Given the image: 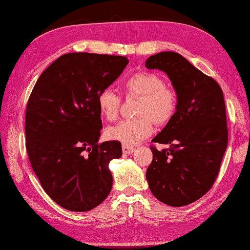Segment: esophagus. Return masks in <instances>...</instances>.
<instances>
[{
	"label": "esophagus",
	"mask_w": 250,
	"mask_h": 250,
	"mask_svg": "<svg viewBox=\"0 0 250 250\" xmlns=\"http://www.w3.org/2000/svg\"><path fill=\"white\" fill-rule=\"evenodd\" d=\"M122 151L124 154H132L134 151H135V148L134 147H130V146H127V145H123L122 146Z\"/></svg>",
	"instance_id": "1"
}]
</instances>
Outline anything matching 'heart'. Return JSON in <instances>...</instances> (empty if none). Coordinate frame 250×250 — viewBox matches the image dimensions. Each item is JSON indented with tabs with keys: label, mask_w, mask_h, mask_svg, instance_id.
<instances>
[{
	"label": "heart",
	"mask_w": 250,
	"mask_h": 250,
	"mask_svg": "<svg viewBox=\"0 0 250 250\" xmlns=\"http://www.w3.org/2000/svg\"><path fill=\"white\" fill-rule=\"evenodd\" d=\"M128 96H137L140 102L137 116L125 120L105 130V137L111 141L131 146L147 139L152 133L153 122L165 125L175 115L177 95L175 90L166 86L165 80L155 73H138L125 82ZM97 104L101 115L108 121L116 120L121 109V98L110 88H104L98 94Z\"/></svg>",
	"instance_id": "1"
}]
</instances>
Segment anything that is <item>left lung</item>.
<instances>
[{
	"label": "left lung",
	"mask_w": 250,
	"mask_h": 250,
	"mask_svg": "<svg viewBox=\"0 0 250 250\" xmlns=\"http://www.w3.org/2000/svg\"><path fill=\"white\" fill-rule=\"evenodd\" d=\"M145 65L167 74L177 95L175 115L152 140L170 148L150 147L153 160L146 178L150 191L163 203L188 206L214 185L228 147L222 89L175 52L157 53Z\"/></svg>",
	"instance_id": "obj_1"
}]
</instances>
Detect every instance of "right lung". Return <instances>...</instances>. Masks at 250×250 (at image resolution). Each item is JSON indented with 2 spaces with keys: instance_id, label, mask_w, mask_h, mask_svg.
<instances>
[{
  "instance_id": "1",
  "label": "right lung",
  "mask_w": 250,
  "mask_h": 250,
  "mask_svg": "<svg viewBox=\"0 0 250 250\" xmlns=\"http://www.w3.org/2000/svg\"><path fill=\"white\" fill-rule=\"evenodd\" d=\"M128 62L124 56L67 53L42 72L30 95L29 160L44 192L65 209L90 210L110 193L108 165L122 156V146L98 143L102 121L97 97Z\"/></svg>"
}]
</instances>
